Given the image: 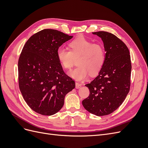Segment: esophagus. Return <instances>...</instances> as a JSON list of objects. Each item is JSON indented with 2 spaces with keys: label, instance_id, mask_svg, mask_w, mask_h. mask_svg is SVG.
Listing matches in <instances>:
<instances>
[{
  "label": "esophagus",
  "instance_id": "esophagus-1",
  "mask_svg": "<svg viewBox=\"0 0 148 148\" xmlns=\"http://www.w3.org/2000/svg\"><path fill=\"white\" fill-rule=\"evenodd\" d=\"M82 87V84L78 83H75V88L77 89H79Z\"/></svg>",
  "mask_w": 148,
  "mask_h": 148
}]
</instances>
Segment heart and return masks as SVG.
Wrapping results in <instances>:
<instances>
[{"label": "heart", "mask_w": 148, "mask_h": 148, "mask_svg": "<svg viewBox=\"0 0 148 148\" xmlns=\"http://www.w3.org/2000/svg\"><path fill=\"white\" fill-rule=\"evenodd\" d=\"M70 51L59 47L57 51V59L66 70H70L78 59L77 68L70 72L71 77L77 80H84L90 73L97 74L104 65L106 59L104 49L101 44L92 43L84 37L78 38L69 44Z\"/></svg>", "instance_id": "heart-1"}]
</instances>
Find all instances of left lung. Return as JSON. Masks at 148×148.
<instances>
[{
    "mask_svg": "<svg viewBox=\"0 0 148 148\" xmlns=\"http://www.w3.org/2000/svg\"><path fill=\"white\" fill-rule=\"evenodd\" d=\"M100 37L105 49L106 59L97 77L85 84L89 96L82 101L84 109L97 116H104L117 109L130 88L132 64L125 44L106 31L92 33Z\"/></svg>",
    "mask_w": 148,
    "mask_h": 148,
    "instance_id": "obj_1",
    "label": "left lung"
}]
</instances>
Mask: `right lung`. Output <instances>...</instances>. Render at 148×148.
<instances>
[{
    "label": "right lung",
    "instance_id": "right-lung-1",
    "mask_svg": "<svg viewBox=\"0 0 148 148\" xmlns=\"http://www.w3.org/2000/svg\"><path fill=\"white\" fill-rule=\"evenodd\" d=\"M73 38L44 29L29 38L18 63L20 90L26 104L36 113L52 115L64 104L65 96L75 87L57 57V49Z\"/></svg>",
    "mask_w": 148,
    "mask_h": 148
}]
</instances>
